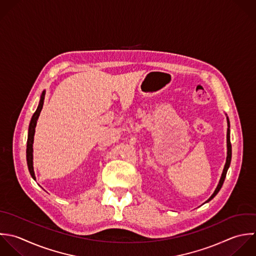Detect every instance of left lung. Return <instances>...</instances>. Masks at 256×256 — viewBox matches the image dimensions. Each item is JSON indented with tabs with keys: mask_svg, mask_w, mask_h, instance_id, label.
<instances>
[{
	"mask_svg": "<svg viewBox=\"0 0 256 256\" xmlns=\"http://www.w3.org/2000/svg\"><path fill=\"white\" fill-rule=\"evenodd\" d=\"M228 158H226V166H224V172H222V178H220V184H218V186L216 192H214V194L208 198V200L206 202H208L210 200H212L218 194V192L220 190V188H222V184H224V182L228 170V168H230V162H232V144H230V120H228Z\"/></svg>",
	"mask_w": 256,
	"mask_h": 256,
	"instance_id": "left-lung-1",
	"label": "left lung"
}]
</instances>
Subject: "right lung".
Instances as JSON below:
<instances>
[{
  "label": "right lung",
  "instance_id": "right-lung-1",
  "mask_svg": "<svg viewBox=\"0 0 256 256\" xmlns=\"http://www.w3.org/2000/svg\"><path fill=\"white\" fill-rule=\"evenodd\" d=\"M44 90L42 92V96H40V104L38 106L36 110L34 112V114L32 116L30 126H28V140H26V162H28V172L32 176V178L34 180V168H32V142H34V128L36 124V120L40 116V112L42 108V104H44Z\"/></svg>",
  "mask_w": 256,
  "mask_h": 256
}]
</instances>
